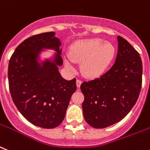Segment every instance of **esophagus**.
I'll return each mask as SVG.
<instances>
[{
    "label": "esophagus",
    "instance_id": "obj_1",
    "mask_svg": "<svg viewBox=\"0 0 150 150\" xmlns=\"http://www.w3.org/2000/svg\"><path fill=\"white\" fill-rule=\"evenodd\" d=\"M81 81L80 79H77V81H76V85H77L78 88H80L81 86Z\"/></svg>",
    "mask_w": 150,
    "mask_h": 150
}]
</instances>
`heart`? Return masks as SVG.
Returning a JSON list of instances; mask_svg holds the SVG:
<instances>
[{"instance_id":"b5f03b06","label":"heart","mask_w":150,"mask_h":150,"mask_svg":"<svg viewBox=\"0 0 150 150\" xmlns=\"http://www.w3.org/2000/svg\"><path fill=\"white\" fill-rule=\"evenodd\" d=\"M115 55V47L109 42L94 38L81 40L74 44L69 50V59L80 63L82 75L87 78H97L106 71ZM65 66L73 70L72 65L65 61Z\"/></svg>"}]
</instances>
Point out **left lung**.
Returning <instances> with one entry per match:
<instances>
[{"instance_id":"8db88e82","label":"left lung","mask_w":150,"mask_h":150,"mask_svg":"<svg viewBox=\"0 0 150 150\" xmlns=\"http://www.w3.org/2000/svg\"><path fill=\"white\" fill-rule=\"evenodd\" d=\"M115 62L100 77L84 81L81 91L85 121L94 128H105L121 120L137 102L141 90L143 65L137 50L117 36Z\"/></svg>"}]
</instances>
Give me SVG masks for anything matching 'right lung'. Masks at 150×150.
<instances>
[{"instance_id": "obj_1", "label": "right lung", "mask_w": 150, "mask_h": 150, "mask_svg": "<svg viewBox=\"0 0 150 150\" xmlns=\"http://www.w3.org/2000/svg\"><path fill=\"white\" fill-rule=\"evenodd\" d=\"M54 32L34 35L15 50L8 65L9 88L18 110L31 124L46 129L65 118L76 79L67 81L59 72L62 65L61 42ZM43 48L53 49L52 59L38 62Z\"/></svg>"}]
</instances>
